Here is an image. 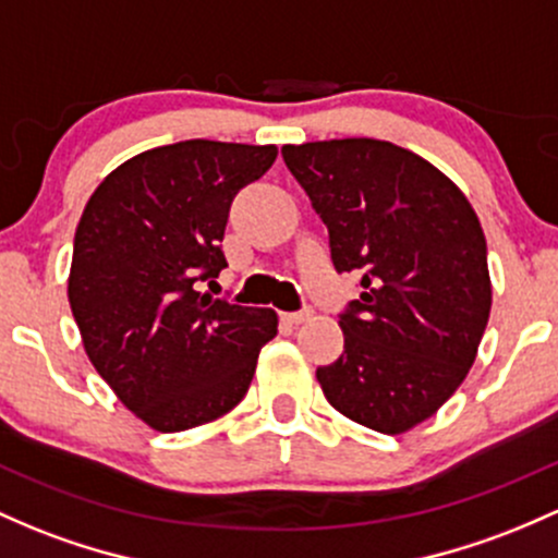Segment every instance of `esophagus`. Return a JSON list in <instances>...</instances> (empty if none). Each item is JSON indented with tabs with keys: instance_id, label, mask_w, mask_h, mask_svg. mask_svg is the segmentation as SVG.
<instances>
[{
	"instance_id": "obj_1",
	"label": "esophagus",
	"mask_w": 558,
	"mask_h": 558,
	"mask_svg": "<svg viewBox=\"0 0 558 558\" xmlns=\"http://www.w3.org/2000/svg\"><path fill=\"white\" fill-rule=\"evenodd\" d=\"M283 317L286 323H291V326H299V323H304L310 317V310H299V312H283Z\"/></svg>"
}]
</instances>
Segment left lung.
<instances>
[{
    "mask_svg": "<svg viewBox=\"0 0 558 558\" xmlns=\"http://www.w3.org/2000/svg\"><path fill=\"white\" fill-rule=\"evenodd\" d=\"M280 153L328 228L336 272L360 275L339 315L344 352L317 368L323 395L373 432H408L461 387L487 328L480 219L442 171L387 140Z\"/></svg>",
    "mask_w": 558,
    "mask_h": 558,
    "instance_id": "1",
    "label": "left lung"
}]
</instances>
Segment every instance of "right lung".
<instances>
[{"label": "right lung", "instance_id": "obj_1", "mask_svg": "<svg viewBox=\"0 0 558 558\" xmlns=\"http://www.w3.org/2000/svg\"><path fill=\"white\" fill-rule=\"evenodd\" d=\"M275 145L182 140L140 153L92 193L73 238L69 302L92 365L158 432L209 424L246 397L278 315L214 299L238 190Z\"/></svg>", "mask_w": 558, "mask_h": 558}]
</instances>
